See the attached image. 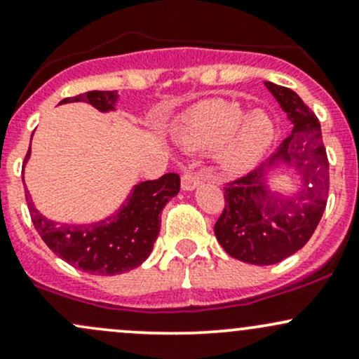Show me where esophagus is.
Instances as JSON below:
<instances>
[{"mask_svg": "<svg viewBox=\"0 0 359 359\" xmlns=\"http://www.w3.org/2000/svg\"><path fill=\"white\" fill-rule=\"evenodd\" d=\"M203 183V176L200 172H184L181 176V190L184 191H194Z\"/></svg>", "mask_w": 359, "mask_h": 359, "instance_id": "34e87169", "label": "esophagus"}]
</instances>
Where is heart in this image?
<instances>
[{
  "instance_id": "obj_1",
  "label": "heart",
  "mask_w": 359,
  "mask_h": 359,
  "mask_svg": "<svg viewBox=\"0 0 359 359\" xmlns=\"http://www.w3.org/2000/svg\"><path fill=\"white\" fill-rule=\"evenodd\" d=\"M276 137L265 111L245 109L234 101L209 99L188 109L175 130V138L188 150H212L221 145L217 164L227 175L248 171L264 157Z\"/></svg>"
}]
</instances>
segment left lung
Wrapping results in <instances>:
<instances>
[{"label":"left lung","mask_w":359,"mask_h":359,"mask_svg":"<svg viewBox=\"0 0 359 359\" xmlns=\"http://www.w3.org/2000/svg\"><path fill=\"white\" fill-rule=\"evenodd\" d=\"M292 123L291 133L264 165L224 188L226 205L214 226L227 255L272 265L302 250L317 229L329 195V161L317 116L291 88L265 82ZM286 174L289 191L273 189Z\"/></svg>","instance_id":"8db88e82"}]
</instances>
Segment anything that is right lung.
Masks as SVG:
<instances>
[{"label": "right lung", "mask_w": 359, "mask_h": 359, "mask_svg": "<svg viewBox=\"0 0 359 359\" xmlns=\"http://www.w3.org/2000/svg\"><path fill=\"white\" fill-rule=\"evenodd\" d=\"M88 102L101 113H114L118 106L116 90H92L60 104ZM30 159V147L25 164ZM25 169V165H24ZM24 180V178H22ZM180 176L175 172L159 180L142 181L126 195L114 214L94 222H57L48 219L34 205L25 187L34 227L46 245L61 260L80 271L95 276L125 273L147 260L161 231V212L178 195Z\"/></svg>", "instance_id": "right-lung-1"}]
</instances>
